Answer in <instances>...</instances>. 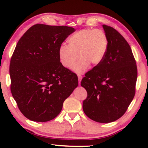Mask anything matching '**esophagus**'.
<instances>
[{"mask_svg": "<svg viewBox=\"0 0 148 148\" xmlns=\"http://www.w3.org/2000/svg\"><path fill=\"white\" fill-rule=\"evenodd\" d=\"M77 77H78V81H79V85H80V82H81V80L82 79V76H81V75L78 74L77 75Z\"/></svg>", "mask_w": 148, "mask_h": 148, "instance_id": "obj_1", "label": "esophagus"}]
</instances>
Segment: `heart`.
Here are the masks:
<instances>
[{"mask_svg":"<svg viewBox=\"0 0 148 148\" xmlns=\"http://www.w3.org/2000/svg\"><path fill=\"white\" fill-rule=\"evenodd\" d=\"M69 45L62 44L59 49V61L66 69L74 67L77 73H82L89 64L97 65L103 60L108 47V38L101 29H84L75 32L67 40Z\"/></svg>","mask_w":148,"mask_h":148,"instance_id":"1","label":"heart"}]
</instances>
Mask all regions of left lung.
<instances>
[{
  "label": "left lung",
  "mask_w": 148,
  "mask_h": 148,
  "mask_svg": "<svg viewBox=\"0 0 148 148\" xmlns=\"http://www.w3.org/2000/svg\"><path fill=\"white\" fill-rule=\"evenodd\" d=\"M108 47L102 61L87 72L81 86L87 97L83 102L86 116L99 123L116 121L126 112L135 95L136 61L128 42L113 27L103 25Z\"/></svg>",
  "instance_id": "8db88e82"
}]
</instances>
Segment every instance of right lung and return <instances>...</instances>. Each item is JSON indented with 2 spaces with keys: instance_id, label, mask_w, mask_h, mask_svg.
I'll list each match as a JSON object with an SVG mask.
<instances>
[{
  "instance_id": "add662e5",
  "label": "right lung",
  "mask_w": 148,
  "mask_h": 148,
  "mask_svg": "<svg viewBox=\"0 0 148 148\" xmlns=\"http://www.w3.org/2000/svg\"><path fill=\"white\" fill-rule=\"evenodd\" d=\"M76 30L36 24L17 42L11 57L10 89L19 109L31 121L46 122L61 112L78 85L76 74L59 58L62 42Z\"/></svg>"
}]
</instances>
